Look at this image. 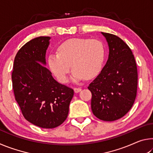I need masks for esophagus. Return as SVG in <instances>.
Here are the masks:
<instances>
[{
	"mask_svg": "<svg viewBox=\"0 0 153 153\" xmlns=\"http://www.w3.org/2000/svg\"><path fill=\"white\" fill-rule=\"evenodd\" d=\"M81 90H82V89L80 88H74V92L76 93L79 92L81 91Z\"/></svg>",
	"mask_w": 153,
	"mask_h": 153,
	"instance_id": "1",
	"label": "esophagus"
}]
</instances>
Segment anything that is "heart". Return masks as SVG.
I'll return each instance as SVG.
<instances>
[{"label":"heart","instance_id":"heart-1","mask_svg":"<svg viewBox=\"0 0 153 153\" xmlns=\"http://www.w3.org/2000/svg\"><path fill=\"white\" fill-rule=\"evenodd\" d=\"M58 52L48 55V66L59 82L65 83L71 65L74 82L97 76L104 62L105 48L100 40L71 38L61 44Z\"/></svg>","mask_w":153,"mask_h":153}]
</instances>
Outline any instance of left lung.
Segmentation results:
<instances>
[{
  "label": "left lung",
  "instance_id": "8db88e82",
  "mask_svg": "<svg viewBox=\"0 0 153 153\" xmlns=\"http://www.w3.org/2000/svg\"><path fill=\"white\" fill-rule=\"evenodd\" d=\"M109 53L105 65L88 87L92 92L91 108L99 120L115 121L132 107L138 86L135 58L125 42L118 36L101 32Z\"/></svg>",
  "mask_w": 153,
  "mask_h": 153
}]
</instances>
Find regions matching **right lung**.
<instances>
[{
	"label": "right lung",
	"mask_w": 153,
	"mask_h": 153,
	"mask_svg": "<svg viewBox=\"0 0 153 153\" xmlns=\"http://www.w3.org/2000/svg\"><path fill=\"white\" fill-rule=\"evenodd\" d=\"M50 39L40 36L23 46L15 57L11 76L15 100L25 120L47 129L66 120L74 94L73 89L56 82L45 67Z\"/></svg>",
	"instance_id": "add662e5"
}]
</instances>
